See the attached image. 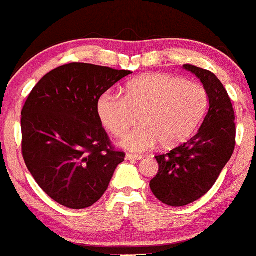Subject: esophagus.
<instances>
[{"instance_id":"34e87169","label":"esophagus","mask_w":256,"mask_h":256,"mask_svg":"<svg viewBox=\"0 0 256 256\" xmlns=\"http://www.w3.org/2000/svg\"><path fill=\"white\" fill-rule=\"evenodd\" d=\"M142 158H143L142 155H136V154H127V155H126V159L132 160V162H134V160H140Z\"/></svg>"}]
</instances>
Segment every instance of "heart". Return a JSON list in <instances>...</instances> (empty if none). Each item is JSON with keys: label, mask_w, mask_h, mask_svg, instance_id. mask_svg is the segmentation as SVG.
Instances as JSON below:
<instances>
[{"label": "heart", "mask_w": 256, "mask_h": 256, "mask_svg": "<svg viewBox=\"0 0 256 256\" xmlns=\"http://www.w3.org/2000/svg\"><path fill=\"white\" fill-rule=\"evenodd\" d=\"M208 94L201 84L168 74H149L129 81L124 96L107 91L97 101V116L114 136H122L139 116L140 126L120 140L130 152L186 142L204 120Z\"/></svg>", "instance_id": "1"}]
</instances>
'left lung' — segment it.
Here are the masks:
<instances>
[{"label": "left lung", "mask_w": 256, "mask_h": 256, "mask_svg": "<svg viewBox=\"0 0 256 256\" xmlns=\"http://www.w3.org/2000/svg\"><path fill=\"white\" fill-rule=\"evenodd\" d=\"M204 84L210 108L194 136L172 150L155 155L159 171L150 188L159 201L181 207L207 194L236 148V116L228 92L210 71L185 64Z\"/></svg>", "instance_id": "left-lung-1"}]
</instances>
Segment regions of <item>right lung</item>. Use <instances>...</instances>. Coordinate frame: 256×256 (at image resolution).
<instances>
[{
	"instance_id": "obj_1",
	"label": "right lung",
	"mask_w": 256,
	"mask_h": 256,
	"mask_svg": "<svg viewBox=\"0 0 256 256\" xmlns=\"http://www.w3.org/2000/svg\"><path fill=\"white\" fill-rule=\"evenodd\" d=\"M129 70L70 62L34 86L22 108V155L50 198L72 210L98 201L126 154L97 116V101Z\"/></svg>"
}]
</instances>
